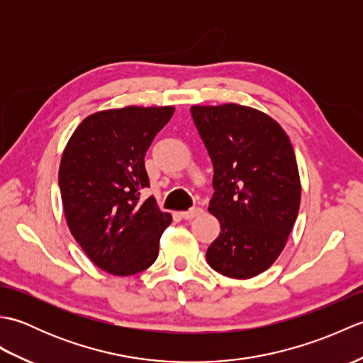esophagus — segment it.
Returning <instances> with one entry per match:
<instances>
[{"instance_id":"obj_1","label":"esophagus","mask_w":363,"mask_h":363,"mask_svg":"<svg viewBox=\"0 0 363 363\" xmlns=\"http://www.w3.org/2000/svg\"><path fill=\"white\" fill-rule=\"evenodd\" d=\"M201 213H203V209H201V207H194V209L182 212V213H181V217H182L184 220H194V218H196V217H198V215H201Z\"/></svg>"}]
</instances>
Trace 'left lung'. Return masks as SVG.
Returning <instances> with one entry per match:
<instances>
[{
  "label": "left lung",
  "instance_id": "left-lung-1",
  "mask_svg": "<svg viewBox=\"0 0 363 363\" xmlns=\"http://www.w3.org/2000/svg\"><path fill=\"white\" fill-rule=\"evenodd\" d=\"M190 112L213 165L209 212L221 228L207 264L223 276L250 279L274 264L296 221L295 151L279 123L254 107L228 103Z\"/></svg>",
  "mask_w": 363,
  "mask_h": 363
}]
</instances>
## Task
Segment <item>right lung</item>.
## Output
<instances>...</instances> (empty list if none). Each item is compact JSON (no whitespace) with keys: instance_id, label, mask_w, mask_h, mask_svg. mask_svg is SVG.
<instances>
[{"instance_id":"obj_1","label":"right lung","mask_w":363,"mask_h":363,"mask_svg":"<svg viewBox=\"0 0 363 363\" xmlns=\"http://www.w3.org/2000/svg\"><path fill=\"white\" fill-rule=\"evenodd\" d=\"M174 106H126L89 115L62 152L59 187L68 229L94 264L130 276L154 264L172 223L150 187L145 154Z\"/></svg>"}]
</instances>
